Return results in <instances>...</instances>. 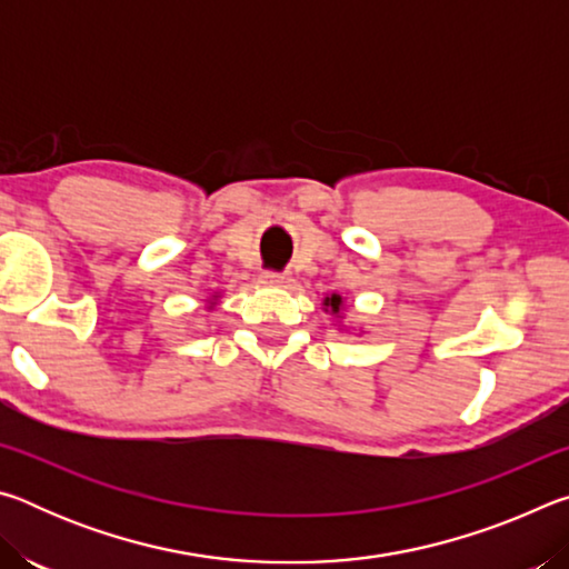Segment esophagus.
I'll return each mask as SVG.
<instances>
[{
	"label": "esophagus",
	"instance_id": "esophagus-1",
	"mask_svg": "<svg viewBox=\"0 0 569 569\" xmlns=\"http://www.w3.org/2000/svg\"><path fill=\"white\" fill-rule=\"evenodd\" d=\"M261 283H266V286H286V283H291V276L278 273V271H263Z\"/></svg>",
	"mask_w": 569,
	"mask_h": 569
}]
</instances>
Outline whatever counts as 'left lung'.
Returning a JSON list of instances; mask_svg holds the SVG:
<instances>
[{
	"instance_id": "1",
	"label": "left lung",
	"mask_w": 569,
	"mask_h": 569,
	"mask_svg": "<svg viewBox=\"0 0 569 569\" xmlns=\"http://www.w3.org/2000/svg\"><path fill=\"white\" fill-rule=\"evenodd\" d=\"M323 306L326 308H331V313H339V308H341V296H331V298H326V301H323Z\"/></svg>"
}]
</instances>
